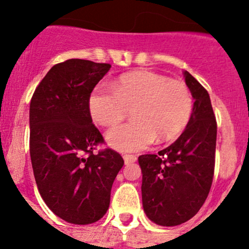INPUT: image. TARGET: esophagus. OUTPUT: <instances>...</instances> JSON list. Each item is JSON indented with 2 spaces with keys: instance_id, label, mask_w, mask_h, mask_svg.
<instances>
[{
  "instance_id": "obj_1",
  "label": "esophagus",
  "mask_w": 249,
  "mask_h": 249,
  "mask_svg": "<svg viewBox=\"0 0 249 249\" xmlns=\"http://www.w3.org/2000/svg\"><path fill=\"white\" fill-rule=\"evenodd\" d=\"M123 158H124V161L126 165L131 164V162H135L137 160L136 155H132V154H125Z\"/></svg>"
}]
</instances>
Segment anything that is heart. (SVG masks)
Returning <instances> with one entry per match:
<instances>
[{
	"instance_id": "1",
	"label": "heart",
	"mask_w": 249,
	"mask_h": 249,
	"mask_svg": "<svg viewBox=\"0 0 249 249\" xmlns=\"http://www.w3.org/2000/svg\"><path fill=\"white\" fill-rule=\"evenodd\" d=\"M193 95L185 83L150 71L123 74L112 90L96 88L89 97L92 120L114 126L132 109L131 123L110 130L106 140L122 152H139L155 139L166 142L177 137L193 114Z\"/></svg>"
}]
</instances>
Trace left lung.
<instances>
[{"label": "left lung", "mask_w": 249, "mask_h": 249, "mask_svg": "<svg viewBox=\"0 0 249 249\" xmlns=\"http://www.w3.org/2000/svg\"><path fill=\"white\" fill-rule=\"evenodd\" d=\"M184 76L195 100L187 127L170 147L139 157L143 210L162 227L194 217L207 199L214 175L217 122L210 95L189 72Z\"/></svg>", "instance_id": "obj_1"}]
</instances>
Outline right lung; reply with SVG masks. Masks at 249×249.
Wrapping results in <instances>:
<instances>
[{"label":"right lung","instance_id":"right-lung-1","mask_svg":"<svg viewBox=\"0 0 249 249\" xmlns=\"http://www.w3.org/2000/svg\"><path fill=\"white\" fill-rule=\"evenodd\" d=\"M109 64L70 59L54 65L30 104V157L42 199L61 219L85 225L109 207L110 189L124 165L92 124L89 97Z\"/></svg>","mask_w":249,"mask_h":249}]
</instances>
